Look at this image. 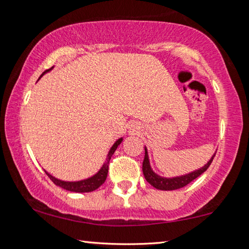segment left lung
<instances>
[{"instance_id": "left-lung-1", "label": "left lung", "mask_w": 249, "mask_h": 249, "mask_svg": "<svg viewBox=\"0 0 249 249\" xmlns=\"http://www.w3.org/2000/svg\"><path fill=\"white\" fill-rule=\"evenodd\" d=\"M214 157H215V154L212 156V158L209 160L208 163H206L204 167L191 172V174L181 177H176V178H162V177L156 175L155 172L151 170L149 165L148 154H147V149L145 148V158L144 161H142V174H144L147 182H149L156 189H159V190H177V189L185 187V185L190 183L191 181L196 179L197 177L203 174L204 171L208 170V168L210 167L211 163H212Z\"/></svg>"}]
</instances>
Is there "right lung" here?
I'll return each mask as SVG.
<instances>
[{
  "label": "right lung",
  "mask_w": 249,
  "mask_h": 249,
  "mask_svg": "<svg viewBox=\"0 0 249 249\" xmlns=\"http://www.w3.org/2000/svg\"><path fill=\"white\" fill-rule=\"evenodd\" d=\"M52 70V68L46 70L44 73L47 72V71ZM43 73V74H44ZM41 74V75H43ZM122 141H123V138H120V140H117L115 142V144L112 146V148L109 149L108 154H107V158L105 160L104 165L102 166V168L99 170V172L96 175H94L93 177H91V178H88L86 180H81V181H75V182H68V181H62V180H59L57 178H54L50 174H48L47 171L46 172V175H47L50 180L53 181V182L58 185V187H60L62 189H66V190L71 191V192H91V191H94L98 189L99 187H101L104 183V181L107 180V172H108V165H109V160H111V157L114 154V151L116 150L117 146H119Z\"/></svg>",
  "instance_id": "obj_1"
}]
</instances>
